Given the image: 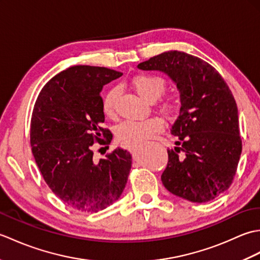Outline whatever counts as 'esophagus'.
Here are the masks:
<instances>
[{
	"label": "esophagus",
	"mask_w": 260,
	"mask_h": 260,
	"mask_svg": "<svg viewBox=\"0 0 260 260\" xmlns=\"http://www.w3.org/2000/svg\"><path fill=\"white\" fill-rule=\"evenodd\" d=\"M137 148V145H133L132 146L131 148H129V151H131V153H133V152H135V150Z\"/></svg>",
	"instance_id": "1"
}]
</instances>
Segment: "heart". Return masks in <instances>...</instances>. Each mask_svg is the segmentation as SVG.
<instances>
[{"mask_svg":"<svg viewBox=\"0 0 260 260\" xmlns=\"http://www.w3.org/2000/svg\"><path fill=\"white\" fill-rule=\"evenodd\" d=\"M134 89L141 97L148 102H154L162 95L165 89V81L157 75H139L132 81ZM117 89H110L104 97L103 110L105 115L112 116L116 112V98H117ZM165 110L171 108L169 103L163 105ZM163 129V121L158 117H148L144 119H124L116 126V137L124 145L133 146L141 144L142 142L150 139L155 133Z\"/></svg>","mask_w":260,"mask_h":260,"instance_id":"b5f03b06","label":"heart"}]
</instances>
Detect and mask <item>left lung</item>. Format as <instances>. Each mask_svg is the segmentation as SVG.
Returning <instances> with one entry per match:
<instances>
[{
  "mask_svg": "<svg viewBox=\"0 0 260 260\" xmlns=\"http://www.w3.org/2000/svg\"><path fill=\"white\" fill-rule=\"evenodd\" d=\"M137 68L167 74L180 92V115L171 129L176 146L168 150L162 183L191 202L213 200L233 183L242 150L228 85L211 64L182 51L163 52Z\"/></svg>",
  "mask_w": 260,
  "mask_h": 260,
  "instance_id": "8db88e82",
  "label": "left lung"
}]
</instances>
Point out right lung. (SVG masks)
Segmentation results:
<instances>
[{
    "mask_svg": "<svg viewBox=\"0 0 260 260\" xmlns=\"http://www.w3.org/2000/svg\"><path fill=\"white\" fill-rule=\"evenodd\" d=\"M121 75L74 66L47 82L33 107L30 143L36 163L54 194L78 211L106 209L118 200L128 179L132 155L126 150L116 148L98 162L92 158L93 143L107 145L113 139L101 126V91Z\"/></svg>",
    "mask_w": 260,
    "mask_h": 260,
    "instance_id": "obj_1",
    "label": "right lung"
}]
</instances>
